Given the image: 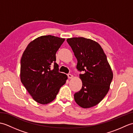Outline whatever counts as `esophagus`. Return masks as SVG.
<instances>
[{"mask_svg":"<svg viewBox=\"0 0 133 133\" xmlns=\"http://www.w3.org/2000/svg\"><path fill=\"white\" fill-rule=\"evenodd\" d=\"M67 77H68L69 78H72L73 77V75H71V74H67Z\"/></svg>","mask_w":133,"mask_h":133,"instance_id":"obj_1","label":"esophagus"}]
</instances>
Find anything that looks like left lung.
I'll list each match as a JSON object with an SVG mask.
<instances>
[{
  "label": "left lung",
  "instance_id": "obj_1",
  "mask_svg": "<svg viewBox=\"0 0 133 133\" xmlns=\"http://www.w3.org/2000/svg\"><path fill=\"white\" fill-rule=\"evenodd\" d=\"M78 63L77 69L82 87L74 94V99L83 108L97 105L108 92L113 74L107 56L97 42L83 37L67 39Z\"/></svg>",
  "mask_w": 133,
  "mask_h": 133
}]
</instances>
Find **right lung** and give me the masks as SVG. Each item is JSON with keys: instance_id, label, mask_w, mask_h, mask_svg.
Here are the masks:
<instances>
[{"instance_id": "right-lung-1", "label": "right lung", "mask_w": 133, "mask_h": 133, "mask_svg": "<svg viewBox=\"0 0 133 133\" xmlns=\"http://www.w3.org/2000/svg\"><path fill=\"white\" fill-rule=\"evenodd\" d=\"M65 39L42 36L28 45L21 60V80L38 103L47 104L55 99L67 76L59 72L56 53Z\"/></svg>"}]
</instances>
